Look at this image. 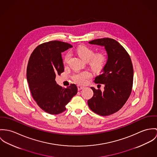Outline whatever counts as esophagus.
<instances>
[{
  "label": "esophagus",
  "instance_id": "1",
  "mask_svg": "<svg viewBox=\"0 0 157 157\" xmlns=\"http://www.w3.org/2000/svg\"><path fill=\"white\" fill-rule=\"evenodd\" d=\"M84 88V87H83V86H79V85L78 86V90H81L83 89Z\"/></svg>",
  "mask_w": 157,
  "mask_h": 157
}]
</instances>
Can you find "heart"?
Returning <instances> with one entry per match:
<instances>
[{
  "label": "heart",
  "instance_id": "obj_1",
  "mask_svg": "<svg viewBox=\"0 0 157 157\" xmlns=\"http://www.w3.org/2000/svg\"><path fill=\"white\" fill-rule=\"evenodd\" d=\"M76 52L79 57L86 61H88L93 70L100 71L103 69L106 63V56L103 53L94 55V51L86 46H80L76 49ZM70 53H67L64 59V63L66 64L70 58ZM91 77V75L87 71H82L74 75V81L79 84H85Z\"/></svg>",
  "mask_w": 157,
  "mask_h": 157
}]
</instances>
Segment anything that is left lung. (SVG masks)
Segmentation results:
<instances>
[{
  "instance_id": "8db88e82",
  "label": "left lung",
  "mask_w": 157,
  "mask_h": 157,
  "mask_svg": "<svg viewBox=\"0 0 157 157\" xmlns=\"http://www.w3.org/2000/svg\"><path fill=\"white\" fill-rule=\"evenodd\" d=\"M88 43L104 46L108 58L102 74L94 81L104 84V91L91 87L94 94L87 103L95 113L109 116L118 111L131 94L134 76L132 61L124 48L114 39L99 38Z\"/></svg>"
}]
</instances>
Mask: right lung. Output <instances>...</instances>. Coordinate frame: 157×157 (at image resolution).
<instances>
[{
    "label": "right lung",
    "instance_id": "right-lung-1",
    "mask_svg": "<svg viewBox=\"0 0 157 157\" xmlns=\"http://www.w3.org/2000/svg\"><path fill=\"white\" fill-rule=\"evenodd\" d=\"M71 48L59 41L44 43L35 48L28 61L26 77L31 94L38 105L51 114L64 111L78 92L75 84L63 88L55 81L56 75L64 70L61 53Z\"/></svg>",
    "mask_w": 157,
    "mask_h": 157
}]
</instances>
